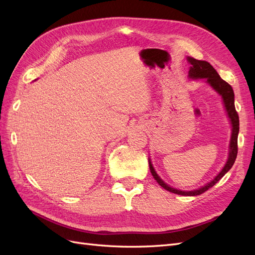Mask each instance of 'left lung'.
Wrapping results in <instances>:
<instances>
[{"mask_svg": "<svg viewBox=\"0 0 255 255\" xmlns=\"http://www.w3.org/2000/svg\"><path fill=\"white\" fill-rule=\"evenodd\" d=\"M187 61L190 65L189 71H188V79L189 80H205L204 82L221 98L223 107H225L229 121L231 123V127H232V133H231L230 143H229L228 159L226 161L225 166L222 167L220 172L216 175L211 182H208L205 185H203V186L199 187L197 189H192V190L177 189L165 183V181H163V179H161L155 171V169H154L150 157H149V167L153 177L164 189L181 196H199L203 194V192L206 191L207 189L213 187L214 185L217 183L234 165L236 156H237V137L239 133V118L234 105V91L227 82H225L220 78L217 71L214 69V67L205 60H198L190 56H187Z\"/></svg>", "mask_w": 255, "mask_h": 255, "instance_id": "8db88e82", "label": "left lung"}]
</instances>
